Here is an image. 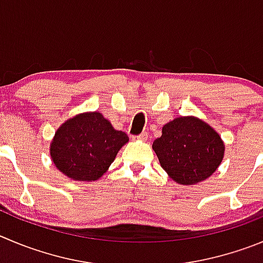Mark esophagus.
I'll return each instance as SVG.
<instances>
[{
	"label": "esophagus",
	"instance_id": "1",
	"mask_svg": "<svg viewBox=\"0 0 263 263\" xmlns=\"http://www.w3.org/2000/svg\"><path fill=\"white\" fill-rule=\"evenodd\" d=\"M135 139H137V140H146V139H148V134H146V132H141V134H140V135L135 136Z\"/></svg>",
	"mask_w": 263,
	"mask_h": 263
}]
</instances>
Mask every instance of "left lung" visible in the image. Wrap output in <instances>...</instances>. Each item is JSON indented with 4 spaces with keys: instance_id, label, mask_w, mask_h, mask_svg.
Segmentation results:
<instances>
[{
    "instance_id": "1",
    "label": "left lung",
    "mask_w": 263,
    "mask_h": 263,
    "mask_svg": "<svg viewBox=\"0 0 263 263\" xmlns=\"http://www.w3.org/2000/svg\"><path fill=\"white\" fill-rule=\"evenodd\" d=\"M153 149L162 168L184 185L209 178L220 165L224 144L219 135L202 120L180 117L166 123Z\"/></svg>"
}]
</instances>
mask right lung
Returning a JSON list of instances; mask_svg holds the SVG:
<instances>
[{
    "label": "right lung",
    "mask_w": 263,
    "mask_h": 263,
    "mask_svg": "<svg viewBox=\"0 0 263 263\" xmlns=\"http://www.w3.org/2000/svg\"><path fill=\"white\" fill-rule=\"evenodd\" d=\"M128 141L124 132L112 128L97 111L68 119L55 132L50 156L61 173L73 180L101 178L119 149Z\"/></svg>",
    "instance_id": "right-lung-1"
}]
</instances>
